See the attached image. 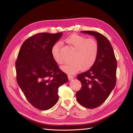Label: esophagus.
Here are the masks:
<instances>
[{
    "instance_id": "34e87169",
    "label": "esophagus",
    "mask_w": 133,
    "mask_h": 133,
    "mask_svg": "<svg viewBox=\"0 0 133 133\" xmlns=\"http://www.w3.org/2000/svg\"><path fill=\"white\" fill-rule=\"evenodd\" d=\"M67 76H68V78H69V80H71V79H72L74 78V76H72V75H70V74H69Z\"/></svg>"
}]
</instances>
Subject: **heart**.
I'll return each instance as SVG.
<instances>
[{"instance_id":"heart-1","label":"heart","mask_w":133,"mask_h":133,"mask_svg":"<svg viewBox=\"0 0 133 133\" xmlns=\"http://www.w3.org/2000/svg\"><path fill=\"white\" fill-rule=\"evenodd\" d=\"M65 42L75 50L71 57L72 61L62 66L63 71L72 74L81 69L86 71L94 64L99 51L98 44L95 39H86L84 36L74 34L65 39ZM51 54L54 60L57 63L62 64L65 62L60 43L53 45Z\"/></svg>"}]
</instances>
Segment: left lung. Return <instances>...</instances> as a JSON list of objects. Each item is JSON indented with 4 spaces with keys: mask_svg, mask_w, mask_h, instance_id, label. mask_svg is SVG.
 <instances>
[{
    "mask_svg": "<svg viewBox=\"0 0 133 133\" xmlns=\"http://www.w3.org/2000/svg\"><path fill=\"white\" fill-rule=\"evenodd\" d=\"M81 32L94 36L99 51L94 64L88 71L77 76L82 87L76 93V98L82 106L94 109L106 100L115 87L117 62L112 47L106 36L91 31Z\"/></svg>",
    "mask_w": 133,
    "mask_h": 133,
    "instance_id": "8db88e82",
    "label": "left lung"
}]
</instances>
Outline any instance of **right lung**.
<instances>
[{
  "label": "right lung",
  "mask_w": 133,
  "mask_h": 133,
  "mask_svg": "<svg viewBox=\"0 0 133 133\" xmlns=\"http://www.w3.org/2000/svg\"><path fill=\"white\" fill-rule=\"evenodd\" d=\"M62 32H42L22 44L15 63L16 81L28 101L41 110L57 103L58 88L69 81L51 54L52 46Z\"/></svg>",
  "instance_id": "add662e5"
}]
</instances>
